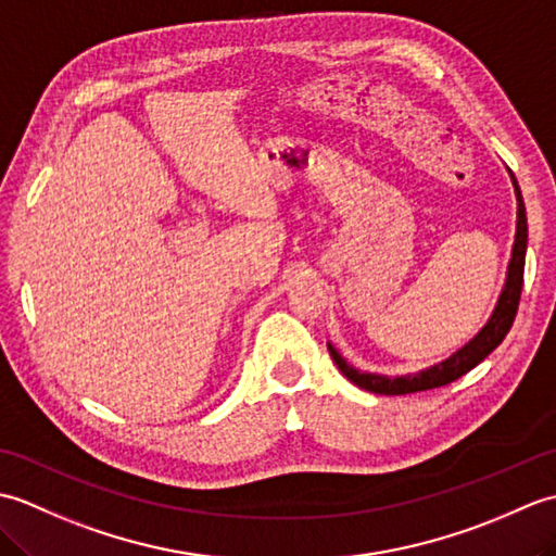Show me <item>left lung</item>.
Segmentation results:
<instances>
[{
	"mask_svg": "<svg viewBox=\"0 0 556 556\" xmlns=\"http://www.w3.org/2000/svg\"><path fill=\"white\" fill-rule=\"evenodd\" d=\"M511 184H514V193H516V233H514V245H511V257L509 265H506V277H504V287L497 296V303H494V311L490 313L488 323L478 329V334L473 339H468L464 346L456 349L452 356H446L444 361L428 365V368L416 370V372H406V375H382V372H365L353 368V365L341 356V353L334 349L332 341H327L329 356L337 363V368L341 375L351 380L361 389H368V392L375 394H384V396H396V394H413V392H422V389H432V387H442L458 380L460 375H466L468 370H473L480 361H485L490 353L497 349L506 332H509L516 317L518 308V299H521V287H523V267H526V248H528V219H526V205H523V195L521 188H518L516 176L511 174Z\"/></svg>",
	"mask_w": 556,
	"mask_h": 556,
	"instance_id": "8db88e82",
	"label": "left lung"
}]
</instances>
